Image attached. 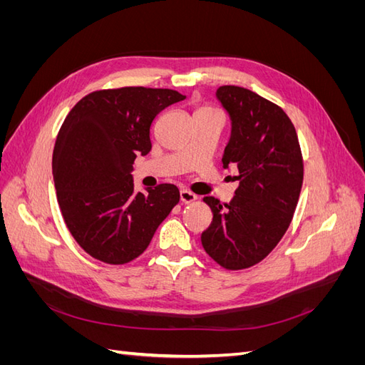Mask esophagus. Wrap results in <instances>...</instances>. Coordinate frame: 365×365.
<instances>
[{"instance_id":"obj_1","label":"esophagus","mask_w":365,"mask_h":365,"mask_svg":"<svg viewBox=\"0 0 365 365\" xmlns=\"http://www.w3.org/2000/svg\"><path fill=\"white\" fill-rule=\"evenodd\" d=\"M180 200L184 202V204H190V202H195L197 200V196L195 193H192L190 190H185L182 189L180 192Z\"/></svg>"}]
</instances>
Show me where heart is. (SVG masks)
<instances>
[{
	"label": "heart",
	"instance_id": "heart-1",
	"mask_svg": "<svg viewBox=\"0 0 365 365\" xmlns=\"http://www.w3.org/2000/svg\"><path fill=\"white\" fill-rule=\"evenodd\" d=\"M202 111H208V109H202Z\"/></svg>",
	"mask_w": 365,
	"mask_h": 365
}]
</instances>
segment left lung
<instances>
[{
    "instance_id": "left-lung-1",
    "label": "left lung",
    "mask_w": 365,
    "mask_h": 365,
    "mask_svg": "<svg viewBox=\"0 0 365 365\" xmlns=\"http://www.w3.org/2000/svg\"><path fill=\"white\" fill-rule=\"evenodd\" d=\"M216 98L231 126L222 164L239 169V187L230 204L204 197L213 222L201 242L220 267L244 269L267 257L288 230L302 192L303 158L282 108L233 85L219 86Z\"/></svg>"
}]
</instances>
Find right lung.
Returning a JSON list of instances; mask_svg holds the SVG:
<instances>
[{
  "instance_id": "add662e5",
  "label": "right lung",
  "mask_w": 365,
  "mask_h": 365,
  "mask_svg": "<svg viewBox=\"0 0 365 365\" xmlns=\"http://www.w3.org/2000/svg\"><path fill=\"white\" fill-rule=\"evenodd\" d=\"M185 96L128 86L83 97L65 118L53 152V180L70 233L90 256L128 263L145 251L180 202L173 184L135 192L134 161L152 149L153 120Z\"/></svg>"
}]
</instances>
